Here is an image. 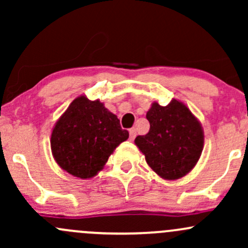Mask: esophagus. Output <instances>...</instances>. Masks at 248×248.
Returning <instances> with one entry per match:
<instances>
[{
	"label": "esophagus",
	"instance_id": "1",
	"mask_svg": "<svg viewBox=\"0 0 248 248\" xmlns=\"http://www.w3.org/2000/svg\"><path fill=\"white\" fill-rule=\"evenodd\" d=\"M129 134H130V140H134L135 137H136V129H135V127H132V129L129 130Z\"/></svg>",
	"mask_w": 248,
	"mask_h": 248
}]
</instances>
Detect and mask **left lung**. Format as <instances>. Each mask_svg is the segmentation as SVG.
I'll use <instances>...</instances> for the list:
<instances>
[{
    "mask_svg": "<svg viewBox=\"0 0 248 248\" xmlns=\"http://www.w3.org/2000/svg\"><path fill=\"white\" fill-rule=\"evenodd\" d=\"M146 119L150 130L137 136L135 144L145 156L148 166L164 180L186 176L203 150L204 135L199 119L177 99L167 106L154 102Z\"/></svg>",
    "mask_w": 248,
    "mask_h": 248,
    "instance_id": "8db88e82",
    "label": "left lung"
}]
</instances>
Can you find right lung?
Returning a JSON list of instances; mask_svg holds the SVG:
<instances>
[{"label": "right lung", "instance_id": "add662e5", "mask_svg": "<svg viewBox=\"0 0 248 248\" xmlns=\"http://www.w3.org/2000/svg\"><path fill=\"white\" fill-rule=\"evenodd\" d=\"M127 138L129 132L99 99L80 95L55 123L50 149L61 169L86 180L103 169L114 149Z\"/></svg>", "mask_w": 248, "mask_h": 248}]
</instances>
